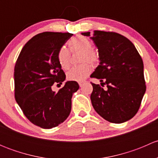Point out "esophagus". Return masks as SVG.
Masks as SVG:
<instances>
[{
  "mask_svg": "<svg viewBox=\"0 0 158 158\" xmlns=\"http://www.w3.org/2000/svg\"><path fill=\"white\" fill-rule=\"evenodd\" d=\"M85 82H85V81H82V82H79V86H80V87H82V85H83L85 83Z\"/></svg>",
  "mask_w": 158,
  "mask_h": 158,
  "instance_id": "1",
  "label": "esophagus"
}]
</instances>
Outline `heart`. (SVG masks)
<instances>
[{
  "label": "heart",
  "mask_w": 158,
  "mask_h": 158,
  "mask_svg": "<svg viewBox=\"0 0 158 158\" xmlns=\"http://www.w3.org/2000/svg\"><path fill=\"white\" fill-rule=\"evenodd\" d=\"M72 52H81L79 63L83 62L79 66L72 68L67 73V79L71 81H83L92 71V66L99 63V54L92 47V42L84 36H76L68 42ZM57 60L63 69H69L70 66V52L66 47H61L57 52ZM91 63L89 64L88 63Z\"/></svg>",
  "instance_id": "obj_1"
}]
</instances>
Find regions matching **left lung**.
<instances>
[{"label": "left lung", "mask_w": 158, "mask_h": 158, "mask_svg": "<svg viewBox=\"0 0 158 158\" xmlns=\"http://www.w3.org/2000/svg\"><path fill=\"white\" fill-rule=\"evenodd\" d=\"M90 36V32L82 33ZM91 39L98 49L100 63L91 78L92 106L100 116L111 123L130 120L138 112L146 91L142 59L135 45L125 36L114 33L95 30Z\"/></svg>", "instance_id": "left-lung-1"}]
</instances>
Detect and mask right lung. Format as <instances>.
Segmentation results:
<instances>
[{
	"label": "right lung",
	"mask_w": 158,
	"mask_h": 158,
	"mask_svg": "<svg viewBox=\"0 0 158 158\" xmlns=\"http://www.w3.org/2000/svg\"><path fill=\"white\" fill-rule=\"evenodd\" d=\"M72 36L69 33H39L25 44L16 62V102L28 120L42 128L56 127L67 118L73 94L79 88L76 81H68L57 92L52 90V85L66 79L57 52Z\"/></svg>",
	"instance_id": "1"
}]
</instances>
